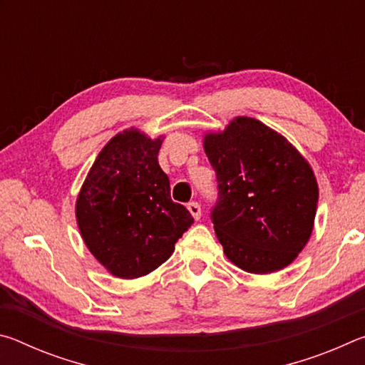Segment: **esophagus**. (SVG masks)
Here are the masks:
<instances>
[{"label":"esophagus","mask_w":365,"mask_h":365,"mask_svg":"<svg viewBox=\"0 0 365 365\" xmlns=\"http://www.w3.org/2000/svg\"><path fill=\"white\" fill-rule=\"evenodd\" d=\"M188 211H190V214L193 215L195 217V220H200L201 219V206H200V202H188Z\"/></svg>","instance_id":"esophagus-1"}]
</instances>
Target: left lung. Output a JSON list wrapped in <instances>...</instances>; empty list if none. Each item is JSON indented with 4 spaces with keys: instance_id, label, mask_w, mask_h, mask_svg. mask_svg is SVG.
<instances>
[{
    "instance_id": "left-lung-1",
    "label": "left lung",
    "mask_w": 365,
    "mask_h": 365,
    "mask_svg": "<svg viewBox=\"0 0 365 365\" xmlns=\"http://www.w3.org/2000/svg\"><path fill=\"white\" fill-rule=\"evenodd\" d=\"M205 151L217 178L211 219L225 256L251 274L292 264L311 237L317 211L319 187L307 160L251 117L207 133Z\"/></svg>"
}]
</instances>
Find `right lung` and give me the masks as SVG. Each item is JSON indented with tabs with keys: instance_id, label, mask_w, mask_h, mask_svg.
Here are the masks:
<instances>
[{
	"instance_id": "obj_1",
	"label": "right lung",
	"mask_w": 365,
	"mask_h": 365,
	"mask_svg": "<svg viewBox=\"0 0 365 365\" xmlns=\"http://www.w3.org/2000/svg\"><path fill=\"white\" fill-rule=\"evenodd\" d=\"M163 138L137 128L110 138L80 190L76 217L82 238L114 277L138 279L168 261L193 224L170 200V182L158 163Z\"/></svg>"
}]
</instances>
